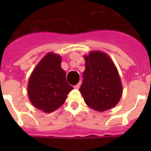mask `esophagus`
<instances>
[{
    "mask_svg": "<svg viewBox=\"0 0 151 151\" xmlns=\"http://www.w3.org/2000/svg\"><path fill=\"white\" fill-rule=\"evenodd\" d=\"M80 86H81V82H79V83H78V85H74V86H73V88H74L75 89H78V88H80Z\"/></svg>",
    "mask_w": 151,
    "mask_h": 151,
    "instance_id": "34e87169",
    "label": "esophagus"
}]
</instances>
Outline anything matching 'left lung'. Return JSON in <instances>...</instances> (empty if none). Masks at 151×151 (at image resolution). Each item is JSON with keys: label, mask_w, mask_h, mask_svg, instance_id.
Here are the masks:
<instances>
[{"label": "left lung", "mask_w": 151, "mask_h": 151, "mask_svg": "<svg viewBox=\"0 0 151 151\" xmlns=\"http://www.w3.org/2000/svg\"><path fill=\"white\" fill-rule=\"evenodd\" d=\"M85 70L80 88L85 103L96 111L114 107L122 95V85L114 62L104 52H90L84 56Z\"/></svg>", "instance_id": "obj_1"}]
</instances>
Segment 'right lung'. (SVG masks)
Here are the masks:
<instances>
[{
  "mask_svg": "<svg viewBox=\"0 0 151 151\" xmlns=\"http://www.w3.org/2000/svg\"><path fill=\"white\" fill-rule=\"evenodd\" d=\"M59 55L49 52L39 62L29 77L28 96L31 103L45 113L60 107L73 89L66 80Z\"/></svg>",
  "mask_w": 151,
  "mask_h": 151,
  "instance_id": "add662e5",
  "label": "right lung"
}]
</instances>
